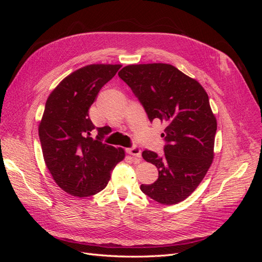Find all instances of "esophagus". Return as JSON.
<instances>
[{
	"mask_svg": "<svg viewBox=\"0 0 262 262\" xmlns=\"http://www.w3.org/2000/svg\"><path fill=\"white\" fill-rule=\"evenodd\" d=\"M126 152H128V154H130L131 156H133L134 158H137V160H140L141 158V149L138 146L130 147L126 149Z\"/></svg>",
	"mask_w": 262,
	"mask_h": 262,
	"instance_id": "1",
	"label": "esophagus"
}]
</instances>
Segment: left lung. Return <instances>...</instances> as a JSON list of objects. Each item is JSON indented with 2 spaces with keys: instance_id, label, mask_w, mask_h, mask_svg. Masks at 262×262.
<instances>
[{
  "instance_id": "left-lung-1",
  "label": "left lung",
  "mask_w": 262,
  "mask_h": 262,
  "mask_svg": "<svg viewBox=\"0 0 262 262\" xmlns=\"http://www.w3.org/2000/svg\"><path fill=\"white\" fill-rule=\"evenodd\" d=\"M118 75L131 87L149 121L158 119L166 124L161 136L165 155L147 149L142 153L158 170L155 182L141 185L142 192L162 204L184 201L200 185L214 158L217 123L207 92L166 63L126 66Z\"/></svg>"
}]
</instances>
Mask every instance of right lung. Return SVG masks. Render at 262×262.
I'll return each mask as SVG.
<instances>
[{
	"label": "right lung",
	"mask_w": 262,
	"mask_h": 262,
	"mask_svg": "<svg viewBox=\"0 0 262 262\" xmlns=\"http://www.w3.org/2000/svg\"><path fill=\"white\" fill-rule=\"evenodd\" d=\"M120 68L83 67L63 78L47 99L38 128L43 160L55 184L71 195L90 196L105 189L110 172L125 156L123 148L102 143L104 128L92 137L95 125L89 116L101 87Z\"/></svg>",
	"instance_id": "add662e5"
}]
</instances>
